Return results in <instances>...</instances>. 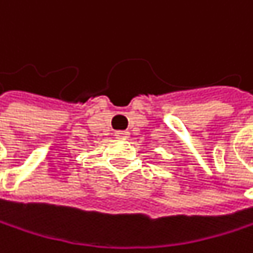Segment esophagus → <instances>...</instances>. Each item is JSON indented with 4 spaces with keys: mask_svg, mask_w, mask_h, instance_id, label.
I'll return each mask as SVG.
<instances>
[{
    "mask_svg": "<svg viewBox=\"0 0 253 253\" xmlns=\"http://www.w3.org/2000/svg\"><path fill=\"white\" fill-rule=\"evenodd\" d=\"M115 136L118 139H126V138H129V132L127 130H118V132H115Z\"/></svg>",
    "mask_w": 253,
    "mask_h": 253,
    "instance_id": "34e87169",
    "label": "esophagus"
}]
</instances>
